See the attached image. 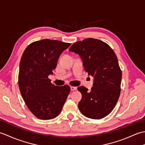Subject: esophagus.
<instances>
[{
  "instance_id": "esophagus-1",
  "label": "esophagus",
  "mask_w": 145,
  "mask_h": 145,
  "mask_svg": "<svg viewBox=\"0 0 145 145\" xmlns=\"http://www.w3.org/2000/svg\"><path fill=\"white\" fill-rule=\"evenodd\" d=\"M76 88H76V87H73V86H71V87H70V89H71V90H72V91L76 90Z\"/></svg>"
}]
</instances>
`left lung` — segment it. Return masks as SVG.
<instances>
[{"label":"left lung","instance_id":"1","mask_svg":"<svg viewBox=\"0 0 145 145\" xmlns=\"http://www.w3.org/2000/svg\"><path fill=\"white\" fill-rule=\"evenodd\" d=\"M69 50L81 57L86 72L94 78L90 91L77 88L82 95L80 111L89 118H104L115 108L121 91L122 73L116 54L106 43L93 38L74 43Z\"/></svg>","mask_w":145,"mask_h":145}]
</instances>
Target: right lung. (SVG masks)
Wrapping results in <instances>:
<instances>
[{
	"label": "right lung",
	"mask_w": 145,
	"mask_h": 145,
	"mask_svg": "<svg viewBox=\"0 0 145 145\" xmlns=\"http://www.w3.org/2000/svg\"><path fill=\"white\" fill-rule=\"evenodd\" d=\"M70 45V43L43 39L29 44L22 56L18 87L27 106L39 119L57 116L70 93L69 85L55 86L48 78L61 52Z\"/></svg>",
	"instance_id": "obj_1"
}]
</instances>
